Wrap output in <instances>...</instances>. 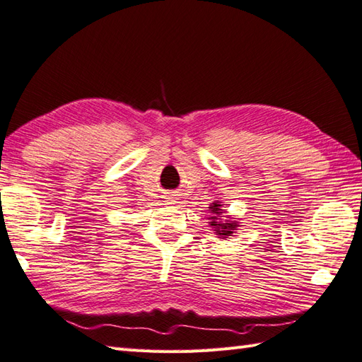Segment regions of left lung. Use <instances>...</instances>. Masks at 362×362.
Returning a JSON list of instances; mask_svg holds the SVG:
<instances>
[{
  "instance_id": "obj_1",
  "label": "left lung",
  "mask_w": 362,
  "mask_h": 362,
  "mask_svg": "<svg viewBox=\"0 0 362 362\" xmlns=\"http://www.w3.org/2000/svg\"><path fill=\"white\" fill-rule=\"evenodd\" d=\"M208 208H210L208 210V213H210V216H208V221H210L208 225L213 228L214 234L223 240L233 235L240 225L235 221V217L226 214V211L223 210V202L214 201Z\"/></svg>"
}]
</instances>
